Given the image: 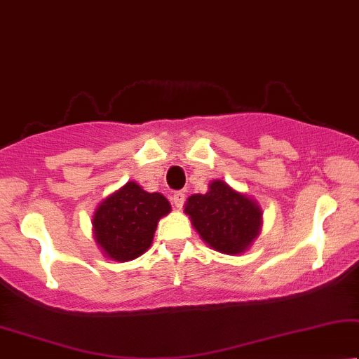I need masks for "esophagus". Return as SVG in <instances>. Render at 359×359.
I'll list each match as a JSON object with an SVG mask.
<instances>
[{
    "instance_id": "obj_1",
    "label": "esophagus",
    "mask_w": 359,
    "mask_h": 359,
    "mask_svg": "<svg viewBox=\"0 0 359 359\" xmlns=\"http://www.w3.org/2000/svg\"><path fill=\"white\" fill-rule=\"evenodd\" d=\"M172 200H174L177 208H182L184 203H185V194L184 192H175L174 197H172Z\"/></svg>"
}]
</instances>
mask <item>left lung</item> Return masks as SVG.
I'll list each match as a JSON object with an SVG mask.
<instances>
[{"mask_svg": "<svg viewBox=\"0 0 359 359\" xmlns=\"http://www.w3.org/2000/svg\"><path fill=\"white\" fill-rule=\"evenodd\" d=\"M208 189L189 197L185 212L207 245L224 255H240L259 233L261 210L223 180H215Z\"/></svg>", "mask_w": 359, "mask_h": 359, "instance_id": "8db88e82", "label": "left lung"}]
</instances>
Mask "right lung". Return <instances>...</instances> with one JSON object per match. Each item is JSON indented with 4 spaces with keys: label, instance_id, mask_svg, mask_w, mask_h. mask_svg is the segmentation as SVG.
I'll return each instance as SVG.
<instances>
[{
    "label": "right lung",
    "instance_id": "1",
    "mask_svg": "<svg viewBox=\"0 0 359 359\" xmlns=\"http://www.w3.org/2000/svg\"><path fill=\"white\" fill-rule=\"evenodd\" d=\"M169 212L164 195L144 192L128 182L95 212V240L114 261L136 259L151 246L157 222Z\"/></svg>",
    "mask_w": 359,
    "mask_h": 359
}]
</instances>
